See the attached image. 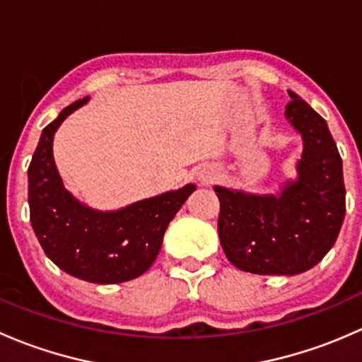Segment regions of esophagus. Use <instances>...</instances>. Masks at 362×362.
Listing matches in <instances>:
<instances>
[{"instance_id":"1","label":"esophagus","mask_w":362,"mask_h":362,"mask_svg":"<svg viewBox=\"0 0 362 362\" xmlns=\"http://www.w3.org/2000/svg\"><path fill=\"white\" fill-rule=\"evenodd\" d=\"M214 170H210V168H204L203 171H199V175H198V178L199 180L203 182V184H208V182H211L214 180Z\"/></svg>"}]
</instances>
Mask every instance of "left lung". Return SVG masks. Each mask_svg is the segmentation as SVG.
<instances>
[{
	"instance_id": "8db88e82",
	"label": "left lung",
	"mask_w": 362,
	"mask_h": 362,
	"mask_svg": "<svg viewBox=\"0 0 362 362\" xmlns=\"http://www.w3.org/2000/svg\"><path fill=\"white\" fill-rule=\"evenodd\" d=\"M286 119L301 134L296 177L275 194L215 185L218 238L226 257L255 275H299L322 261L345 218L343 166L326 120L287 90Z\"/></svg>"
}]
</instances>
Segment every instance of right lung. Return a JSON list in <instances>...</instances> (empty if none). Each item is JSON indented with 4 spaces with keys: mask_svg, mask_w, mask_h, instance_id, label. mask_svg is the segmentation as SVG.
Listing matches in <instances>:
<instances>
[{
    "mask_svg": "<svg viewBox=\"0 0 362 362\" xmlns=\"http://www.w3.org/2000/svg\"><path fill=\"white\" fill-rule=\"evenodd\" d=\"M75 101L42 131L28 170L31 226L47 257L68 275L93 284H120L144 275L158 257L164 231L185 199L187 184L119 210H96L63 184L54 160V134L89 101Z\"/></svg>",
    "mask_w": 362,
    "mask_h": 362,
    "instance_id": "1",
    "label": "right lung"
}]
</instances>
